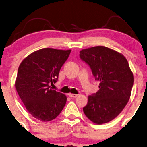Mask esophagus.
I'll return each mask as SVG.
<instances>
[{
	"mask_svg": "<svg viewBox=\"0 0 147 147\" xmlns=\"http://www.w3.org/2000/svg\"><path fill=\"white\" fill-rule=\"evenodd\" d=\"M69 96L70 97H74V98H75V97H78V95H76V94L69 93Z\"/></svg>",
	"mask_w": 147,
	"mask_h": 147,
	"instance_id": "34e87169",
	"label": "esophagus"
}]
</instances>
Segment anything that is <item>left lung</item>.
I'll list each match as a JSON object with an SVG mask.
<instances>
[{"instance_id":"1","label":"left lung","mask_w":147,"mask_h":147,"mask_svg":"<svg viewBox=\"0 0 147 147\" xmlns=\"http://www.w3.org/2000/svg\"><path fill=\"white\" fill-rule=\"evenodd\" d=\"M80 57L90 67L99 90L88 97L83 111L88 119L101 125L117 117L129 101L134 76L122 54L105 46L81 50Z\"/></svg>"}]
</instances>
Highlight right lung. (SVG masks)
Wrapping results in <instances>:
<instances>
[{
    "mask_svg": "<svg viewBox=\"0 0 147 147\" xmlns=\"http://www.w3.org/2000/svg\"><path fill=\"white\" fill-rule=\"evenodd\" d=\"M71 50L43 48L23 60L18 70L15 86L26 110L35 119L50 121L57 118L67 101L64 94L52 89L61 67Z\"/></svg>",
    "mask_w": 147,
    "mask_h": 147,
    "instance_id": "1",
    "label": "right lung"
}]
</instances>
